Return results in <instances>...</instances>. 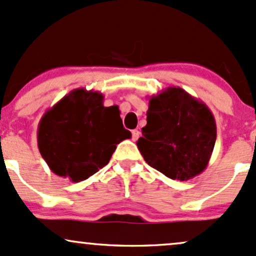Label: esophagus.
Listing matches in <instances>:
<instances>
[{"label":"esophagus","mask_w":256,"mask_h":256,"mask_svg":"<svg viewBox=\"0 0 256 256\" xmlns=\"http://www.w3.org/2000/svg\"><path fill=\"white\" fill-rule=\"evenodd\" d=\"M139 136H140V132L138 130V129L132 130V139H133V141H136L138 139H139Z\"/></svg>","instance_id":"obj_1"}]
</instances>
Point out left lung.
Here are the masks:
<instances>
[{
	"instance_id": "8db88e82",
	"label": "left lung",
	"mask_w": 256,
	"mask_h": 256,
	"mask_svg": "<svg viewBox=\"0 0 256 256\" xmlns=\"http://www.w3.org/2000/svg\"><path fill=\"white\" fill-rule=\"evenodd\" d=\"M147 124L136 145L153 169L177 181L200 175L208 165L217 126L208 106L181 87L152 96Z\"/></svg>"
}]
</instances>
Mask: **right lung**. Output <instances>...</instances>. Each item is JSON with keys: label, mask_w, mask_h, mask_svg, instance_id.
<instances>
[{"label": "right lung", "mask_w": 256, "mask_h": 256, "mask_svg": "<svg viewBox=\"0 0 256 256\" xmlns=\"http://www.w3.org/2000/svg\"><path fill=\"white\" fill-rule=\"evenodd\" d=\"M103 100L100 92L73 90L39 121V152L57 176L87 180L109 163L116 145L132 136L120 110L104 106Z\"/></svg>", "instance_id": "right-lung-1"}]
</instances>
